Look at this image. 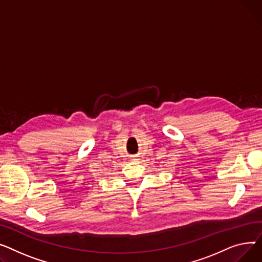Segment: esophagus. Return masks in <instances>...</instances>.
I'll return each instance as SVG.
<instances>
[{
	"mask_svg": "<svg viewBox=\"0 0 262 262\" xmlns=\"http://www.w3.org/2000/svg\"><path fill=\"white\" fill-rule=\"evenodd\" d=\"M131 161H138V157L135 155V156H131Z\"/></svg>",
	"mask_w": 262,
	"mask_h": 262,
	"instance_id": "obj_1",
	"label": "esophagus"
}]
</instances>
